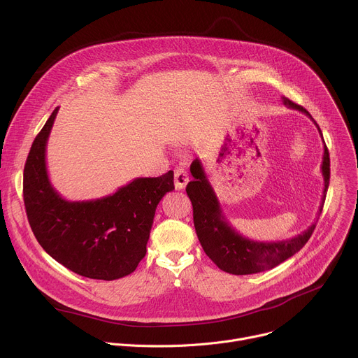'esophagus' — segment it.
I'll use <instances>...</instances> for the list:
<instances>
[{
	"label": "esophagus",
	"mask_w": 358,
	"mask_h": 358,
	"mask_svg": "<svg viewBox=\"0 0 358 358\" xmlns=\"http://www.w3.org/2000/svg\"><path fill=\"white\" fill-rule=\"evenodd\" d=\"M187 182H188V173L184 169L177 167L174 170V185H176V189H184Z\"/></svg>",
	"instance_id": "34e87169"
}]
</instances>
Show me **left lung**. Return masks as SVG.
<instances>
[{"label":"left lung","mask_w":358,"mask_h":358,"mask_svg":"<svg viewBox=\"0 0 358 358\" xmlns=\"http://www.w3.org/2000/svg\"><path fill=\"white\" fill-rule=\"evenodd\" d=\"M283 105L296 109L306 116L313 117L304 108L293 103L287 97H282ZM315 122V120H313ZM320 136L322 130L315 122ZM189 171L194 177L192 181L188 182L185 191L192 203V215H194V227L199 243L208 255V258L224 272L232 275H252L264 272L278 266L285 262L296 252H299L306 242H308L316 228V222L312 224L300 235L278 242H258L252 241L241 234H238L227 221L222 214L220 201L210 184L206 171L201 162L196 159L192 162ZM322 174L324 178V189L322 196V203L319 208V215L322 214L323 203L326 199V192L330 181V157L329 150L324 144V155L322 164Z\"/></svg>","instance_id":"left-lung-1"}]
</instances>
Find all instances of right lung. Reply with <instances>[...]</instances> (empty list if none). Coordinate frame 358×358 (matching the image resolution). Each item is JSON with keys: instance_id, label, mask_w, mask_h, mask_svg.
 <instances>
[{"instance_id": "right-lung-1", "label": "right lung", "mask_w": 358, "mask_h": 358, "mask_svg": "<svg viewBox=\"0 0 358 358\" xmlns=\"http://www.w3.org/2000/svg\"><path fill=\"white\" fill-rule=\"evenodd\" d=\"M59 108L35 137L24 169V202L31 229L57 262L90 279L115 280L136 271L162 198L174 189V173L138 177L115 194L68 201L46 170V143Z\"/></svg>"}]
</instances>
